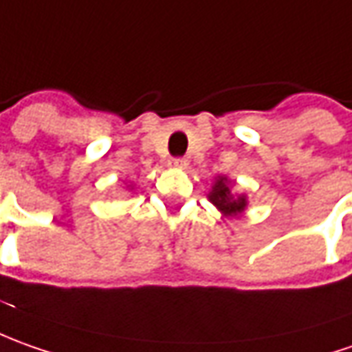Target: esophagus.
Returning <instances> with one entry per match:
<instances>
[{
    "label": "esophagus",
    "instance_id": "1",
    "mask_svg": "<svg viewBox=\"0 0 352 352\" xmlns=\"http://www.w3.org/2000/svg\"><path fill=\"white\" fill-rule=\"evenodd\" d=\"M169 165H171V167H175V169H185V167L188 165V162L187 160H183V157H175V160H171V162H169Z\"/></svg>",
    "mask_w": 352,
    "mask_h": 352
}]
</instances>
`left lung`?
Segmentation results:
<instances>
[{
	"label": "left lung",
	"instance_id": "left-lung-1",
	"mask_svg": "<svg viewBox=\"0 0 352 352\" xmlns=\"http://www.w3.org/2000/svg\"><path fill=\"white\" fill-rule=\"evenodd\" d=\"M234 188V181L228 179L226 175L214 177L212 188L208 190L206 199L212 202L218 208V212L224 218H239L248 210V195H239V192H232Z\"/></svg>",
	"mask_w": 352,
	"mask_h": 352
}]
</instances>
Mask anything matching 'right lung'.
I'll return each instance as SVG.
<instances>
[{
    "label": "right lung",
    "mask_w": 352,
    "mask_h": 352,
    "mask_svg": "<svg viewBox=\"0 0 352 352\" xmlns=\"http://www.w3.org/2000/svg\"><path fill=\"white\" fill-rule=\"evenodd\" d=\"M126 190H130V192H134V185H132V183H126Z\"/></svg>",
    "instance_id": "obj_1"
}]
</instances>
